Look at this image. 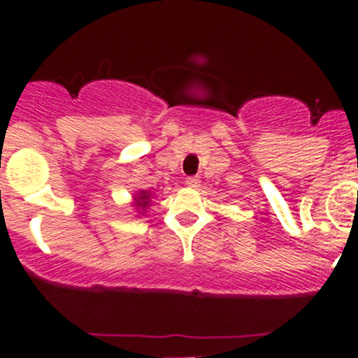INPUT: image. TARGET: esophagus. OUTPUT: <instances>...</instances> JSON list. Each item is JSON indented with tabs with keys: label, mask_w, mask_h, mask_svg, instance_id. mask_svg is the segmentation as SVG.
I'll return each mask as SVG.
<instances>
[{
	"label": "esophagus",
	"mask_w": 358,
	"mask_h": 358,
	"mask_svg": "<svg viewBox=\"0 0 358 358\" xmlns=\"http://www.w3.org/2000/svg\"><path fill=\"white\" fill-rule=\"evenodd\" d=\"M185 185L189 187V189H197V187L201 185V180L196 178V176H189V178L185 180Z\"/></svg>",
	"instance_id": "esophagus-1"
}]
</instances>
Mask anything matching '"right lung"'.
I'll return each instance as SVG.
<instances>
[{"mask_svg": "<svg viewBox=\"0 0 358 358\" xmlns=\"http://www.w3.org/2000/svg\"><path fill=\"white\" fill-rule=\"evenodd\" d=\"M152 196L154 194L150 192V190H140V192H136L135 196H133V201H131V206L135 208L136 211V216H145L147 209L150 208V204H152Z\"/></svg>", "mask_w": 358, "mask_h": 358, "instance_id": "right-lung-1", "label": "right lung"}]
</instances>
